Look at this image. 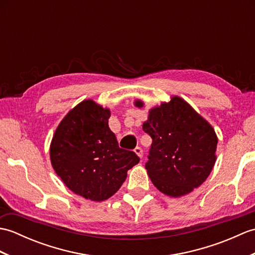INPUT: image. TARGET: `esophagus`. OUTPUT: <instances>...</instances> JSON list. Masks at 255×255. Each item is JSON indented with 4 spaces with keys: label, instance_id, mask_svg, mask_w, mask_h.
Returning <instances> with one entry per match:
<instances>
[{
    "label": "esophagus",
    "instance_id": "esophagus-1",
    "mask_svg": "<svg viewBox=\"0 0 255 255\" xmlns=\"http://www.w3.org/2000/svg\"><path fill=\"white\" fill-rule=\"evenodd\" d=\"M134 152H136V154L139 156V158H142V155H143V151H142V149L140 148V147H137L136 149L133 150Z\"/></svg>",
    "mask_w": 255,
    "mask_h": 255
}]
</instances>
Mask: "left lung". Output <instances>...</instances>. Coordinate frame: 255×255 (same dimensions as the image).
<instances>
[{
    "label": "left lung",
    "mask_w": 255,
    "mask_h": 255,
    "mask_svg": "<svg viewBox=\"0 0 255 255\" xmlns=\"http://www.w3.org/2000/svg\"><path fill=\"white\" fill-rule=\"evenodd\" d=\"M142 129L152 138L145 169L160 192L180 197L202 185L214 167L218 142L202 116L174 96L149 112Z\"/></svg>",
    "instance_id": "obj_1"
}]
</instances>
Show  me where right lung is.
Wrapping results in <instances>:
<instances>
[{"mask_svg": "<svg viewBox=\"0 0 255 255\" xmlns=\"http://www.w3.org/2000/svg\"><path fill=\"white\" fill-rule=\"evenodd\" d=\"M107 108L80 103L59 125L50 145L51 164L63 183L86 199L102 202L115 194L140 158L119 148Z\"/></svg>", "mask_w": 255, "mask_h": 255, "instance_id": "1", "label": "right lung"}]
</instances>
